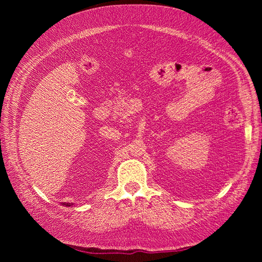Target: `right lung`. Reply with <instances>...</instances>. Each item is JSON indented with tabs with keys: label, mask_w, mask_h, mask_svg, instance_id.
Wrapping results in <instances>:
<instances>
[{
	"label": "right lung",
	"mask_w": 262,
	"mask_h": 262,
	"mask_svg": "<svg viewBox=\"0 0 262 262\" xmlns=\"http://www.w3.org/2000/svg\"><path fill=\"white\" fill-rule=\"evenodd\" d=\"M61 204L63 205V207H73L74 203H72V202H71V203L70 202H62Z\"/></svg>",
	"instance_id": "1"
}]
</instances>
